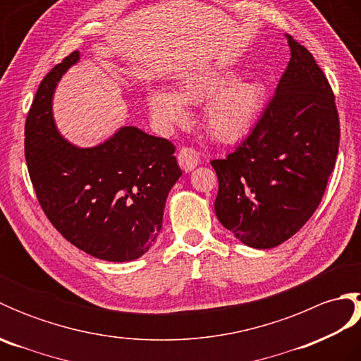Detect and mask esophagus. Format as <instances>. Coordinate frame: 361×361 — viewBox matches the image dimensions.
<instances>
[{"mask_svg":"<svg viewBox=\"0 0 361 361\" xmlns=\"http://www.w3.org/2000/svg\"><path fill=\"white\" fill-rule=\"evenodd\" d=\"M178 164L185 172H190L200 163V157H198V152L190 147H183L178 152Z\"/></svg>","mask_w":361,"mask_h":361,"instance_id":"34e87169","label":"esophagus"}]
</instances>
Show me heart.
Instances as JSON below:
<instances>
[{
	"label": "heart",
	"mask_w": 361,
	"mask_h": 361,
	"mask_svg": "<svg viewBox=\"0 0 361 361\" xmlns=\"http://www.w3.org/2000/svg\"><path fill=\"white\" fill-rule=\"evenodd\" d=\"M235 79L231 71L197 70L183 74L175 91L153 88L147 105L157 124L171 130L188 121L186 104L203 105L208 132L220 141H237L256 126L265 105V87L256 79Z\"/></svg>",
	"instance_id": "b5f03b06"
}]
</instances>
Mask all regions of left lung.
<instances>
[{"mask_svg":"<svg viewBox=\"0 0 361 361\" xmlns=\"http://www.w3.org/2000/svg\"><path fill=\"white\" fill-rule=\"evenodd\" d=\"M290 62L239 147L212 159L217 219L248 247H278L317 211L338 155L335 96L312 54L286 34Z\"/></svg>","mask_w":361,"mask_h":361,"instance_id":"1","label":"left lung"}]
</instances>
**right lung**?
<instances>
[{"mask_svg": "<svg viewBox=\"0 0 361 361\" xmlns=\"http://www.w3.org/2000/svg\"><path fill=\"white\" fill-rule=\"evenodd\" d=\"M79 59V51L71 52L37 90L25 126L27 171L43 212L68 242L97 259L128 262L158 237L166 198L181 169L171 141L137 127H121L88 149L62 137L52 96Z\"/></svg>", "mask_w": 361, "mask_h": 361, "instance_id": "obj_1", "label": "right lung"}]
</instances>
